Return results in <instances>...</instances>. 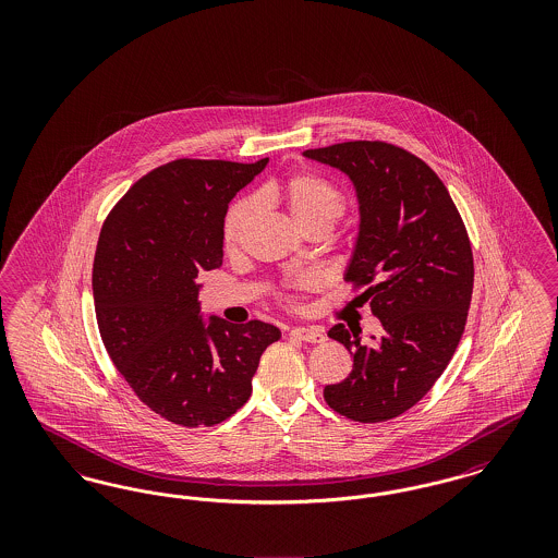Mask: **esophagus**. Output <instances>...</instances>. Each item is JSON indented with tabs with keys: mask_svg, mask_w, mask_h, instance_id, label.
I'll return each instance as SVG.
<instances>
[{
	"mask_svg": "<svg viewBox=\"0 0 558 558\" xmlns=\"http://www.w3.org/2000/svg\"><path fill=\"white\" fill-rule=\"evenodd\" d=\"M291 337L299 341H305V343H322L326 339L324 330L318 326H296V328H292Z\"/></svg>",
	"mask_w": 558,
	"mask_h": 558,
	"instance_id": "1",
	"label": "esophagus"
}]
</instances>
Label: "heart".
<instances>
[{
	"mask_svg": "<svg viewBox=\"0 0 558 558\" xmlns=\"http://www.w3.org/2000/svg\"><path fill=\"white\" fill-rule=\"evenodd\" d=\"M257 201L282 207L303 232L318 226L330 230L345 213L343 192L326 178L310 171L269 182L257 192ZM253 213L255 203L251 198H240L230 207L223 223V244L228 251L239 248ZM299 287H305V282H299Z\"/></svg>",
	"mask_w": 558,
	"mask_h": 558,
	"instance_id": "heart-1",
	"label": "heart"
}]
</instances>
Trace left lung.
Returning <instances> with one entry per match:
<instances>
[{
    "instance_id": "8db88e82",
    "label": "left lung",
    "mask_w": 558,
    "mask_h": 558,
    "mask_svg": "<svg viewBox=\"0 0 558 558\" xmlns=\"http://www.w3.org/2000/svg\"><path fill=\"white\" fill-rule=\"evenodd\" d=\"M303 157L343 171L360 205L345 269L383 335L362 343L343 324L328 337L353 355L326 403L357 423L391 421L430 391L460 343L473 296V251L448 187L425 160L387 142H343Z\"/></svg>"
}]
</instances>
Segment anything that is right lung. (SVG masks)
I'll return each instance as SVG.
<instances>
[{
  "label": "right lung",
  "instance_id": "1",
  "mask_svg": "<svg viewBox=\"0 0 558 558\" xmlns=\"http://www.w3.org/2000/svg\"><path fill=\"white\" fill-rule=\"evenodd\" d=\"M257 162L178 159L135 182L102 226L94 257L100 337L133 393L165 421L213 426L253 391L271 324L201 316L196 278L223 262V219Z\"/></svg>",
  "mask_w": 558,
  "mask_h": 558
}]
</instances>
